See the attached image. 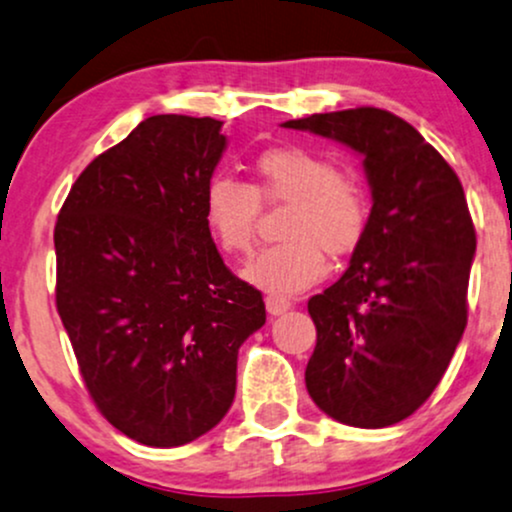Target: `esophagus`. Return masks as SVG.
<instances>
[{
    "instance_id": "obj_1",
    "label": "esophagus",
    "mask_w": 512,
    "mask_h": 512,
    "mask_svg": "<svg viewBox=\"0 0 512 512\" xmlns=\"http://www.w3.org/2000/svg\"><path fill=\"white\" fill-rule=\"evenodd\" d=\"M264 305H267L269 315H284L291 308V301H286L281 296H267L264 298Z\"/></svg>"
}]
</instances>
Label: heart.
Instances as JSON below:
<instances>
[{"label": "heart", "mask_w": 512, "mask_h": 512, "mask_svg": "<svg viewBox=\"0 0 512 512\" xmlns=\"http://www.w3.org/2000/svg\"><path fill=\"white\" fill-rule=\"evenodd\" d=\"M260 204H289L279 223L281 243L252 257L245 279L274 296H293L327 272L325 252L344 257L366 233L368 197L356 175L303 146H276L255 161V182L214 175L204 187V223L226 255L255 243Z\"/></svg>", "instance_id": "obj_1"}]
</instances>
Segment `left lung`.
Masks as SVG:
<instances>
[{
  "label": "left lung",
  "mask_w": 512,
  "mask_h": 512,
  "mask_svg": "<svg viewBox=\"0 0 512 512\" xmlns=\"http://www.w3.org/2000/svg\"><path fill=\"white\" fill-rule=\"evenodd\" d=\"M363 156L373 192L349 269L308 301L313 402L346 426L383 428L431 397L467 327L477 233L462 182L402 117L351 108L284 122Z\"/></svg>",
  "instance_id": "left-lung-1"
}]
</instances>
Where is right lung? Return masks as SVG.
Here are the masks:
<instances>
[{
	"label": "right lung",
	"mask_w": 512,
	"mask_h": 512,
	"mask_svg": "<svg viewBox=\"0 0 512 512\" xmlns=\"http://www.w3.org/2000/svg\"><path fill=\"white\" fill-rule=\"evenodd\" d=\"M221 125L146 117L88 163L55 223L57 313L88 395L151 448L219 424L240 344L267 320L262 293L223 264L204 223Z\"/></svg>",
	"instance_id": "obj_1"
}]
</instances>
